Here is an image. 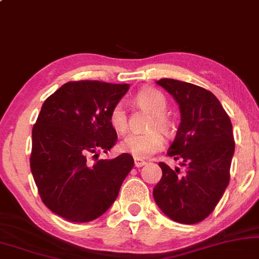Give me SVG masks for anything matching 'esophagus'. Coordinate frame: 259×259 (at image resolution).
<instances>
[{"instance_id":"obj_1","label":"esophagus","mask_w":259,"mask_h":259,"mask_svg":"<svg viewBox=\"0 0 259 259\" xmlns=\"http://www.w3.org/2000/svg\"><path fill=\"white\" fill-rule=\"evenodd\" d=\"M134 163H135V166L136 167H141V166H143V165H146V161L145 160H141V159H135V161H134Z\"/></svg>"}]
</instances>
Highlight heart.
I'll use <instances>...</instances> for the list:
<instances>
[{"mask_svg": "<svg viewBox=\"0 0 259 259\" xmlns=\"http://www.w3.org/2000/svg\"><path fill=\"white\" fill-rule=\"evenodd\" d=\"M135 102L142 110L152 114L147 129L151 132L145 134L130 135L120 142L119 149L123 153L133 155L135 159L147 158L160 151L164 146L165 135H171L175 130V123L165 112L167 108V100L160 90L155 88H143L135 96ZM108 121L114 132L125 134L127 130V117L124 106L118 102L111 108Z\"/></svg>", "mask_w": 259, "mask_h": 259, "instance_id": "obj_1", "label": "heart"}]
</instances>
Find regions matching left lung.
Returning a JSON list of instances; mask_svg holds the SVG:
<instances>
[{
	"label": "left lung",
	"mask_w": 259,
	"mask_h": 259,
	"mask_svg": "<svg viewBox=\"0 0 259 259\" xmlns=\"http://www.w3.org/2000/svg\"><path fill=\"white\" fill-rule=\"evenodd\" d=\"M157 84L180 106L181 123L167 155L186 171L160 161L163 176L153 189L160 210L183 224L204 221L214 210L230 179L235 142L229 116L219 99L195 84L163 78Z\"/></svg>",
	"instance_id": "obj_1"
}]
</instances>
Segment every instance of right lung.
I'll return each instance as SVG.
<instances>
[{
  "mask_svg": "<svg viewBox=\"0 0 259 259\" xmlns=\"http://www.w3.org/2000/svg\"><path fill=\"white\" fill-rule=\"evenodd\" d=\"M127 89L74 80L43 102L32 127L30 167L43 204L62 219L90 222L105 213L134 167L127 153L99 159L116 145L108 114Z\"/></svg>",
  "mask_w": 259,
  "mask_h": 259,
  "instance_id": "1",
  "label": "right lung"
}]
</instances>
